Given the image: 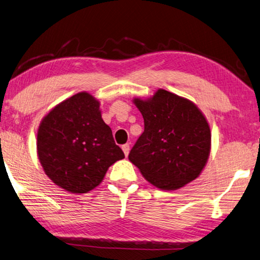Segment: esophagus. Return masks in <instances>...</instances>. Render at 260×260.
<instances>
[{
    "mask_svg": "<svg viewBox=\"0 0 260 260\" xmlns=\"http://www.w3.org/2000/svg\"><path fill=\"white\" fill-rule=\"evenodd\" d=\"M121 149H122V151H124V153L127 157V155H128V153H129V144L126 143L124 145H121Z\"/></svg>",
    "mask_w": 260,
    "mask_h": 260,
    "instance_id": "34e87169",
    "label": "esophagus"
}]
</instances>
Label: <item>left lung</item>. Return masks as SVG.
I'll return each instance as SVG.
<instances>
[{"mask_svg":"<svg viewBox=\"0 0 260 260\" xmlns=\"http://www.w3.org/2000/svg\"><path fill=\"white\" fill-rule=\"evenodd\" d=\"M134 103L143 116L144 132L131 150L129 161L161 190H177L196 179L211 145L210 127L199 108L162 88Z\"/></svg>","mask_w":260,"mask_h":260,"instance_id":"left-lung-1","label":"left lung"}]
</instances>
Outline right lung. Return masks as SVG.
Segmentation results:
<instances>
[{
	"label": "right lung",
	"mask_w": 260,
	"mask_h": 260,
	"mask_svg": "<svg viewBox=\"0 0 260 260\" xmlns=\"http://www.w3.org/2000/svg\"><path fill=\"white\" fill-rule=\"evenodd\" d=\"M37 154L46 175L70 193H87L111 165L125 158L103 121L100 102L81 92L55 106L37 132Z\"/></svg>",
	"instance_id": "obj_1"
}]
</instances>
